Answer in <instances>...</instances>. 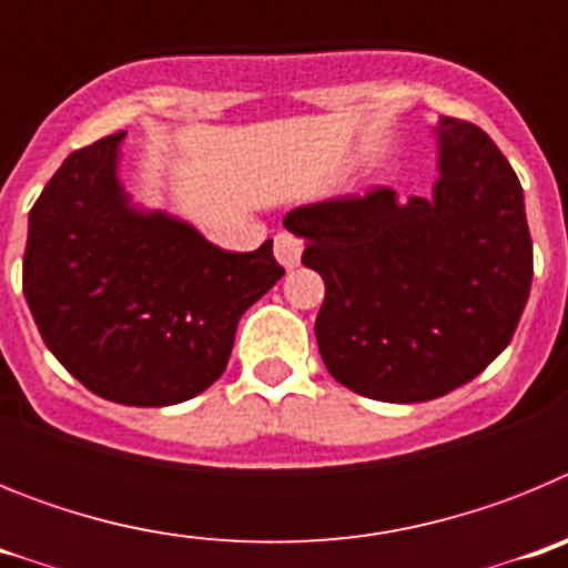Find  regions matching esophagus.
<instances>
[{"instance_id": "1", "label": "esophagus", "mask_w": 568, "mask_h": 568, "mask_svg": "<svg viewBox=\"0 0 568 568\" xmlns=\"http://www.w3.org/2000/svg\"><path fill=\"white\" fill-rule=\"evenodd\" d=\"M301 253H304V244L301 239H295L293 233H278L275 235V258L284 270H295L301 264Z\"/></svg>"}]
</instances>
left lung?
I'll return each mask as SVG.
<instances>
[{
	"label": "left lung",
	"instance_id": "8db88e82",
	"mask_svg": "<svg viewBox=\"0 0 568 568\" xmlns=\"http://www.w3.org/2000/svg\"><path fill=\"white\" fill-rule=\"evenodd\" d=\"M433 195L395 190L290 210L301 264L324 278L315 318L329 375L364 398L418 404L480 375L515 335L531 287L524 190L498 144L438 119Z\"/></svg>",
	"mask_w": 568,
	"mask_h": 568
}]
</instances>
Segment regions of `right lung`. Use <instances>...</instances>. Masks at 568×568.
Returning a JSON list of instances; mask_svg holds the SVG:
<instances>
[{
    "mask_svg": "<svg viewBox=\"0 0 568 568\" xmlns=\"http://www.w3.org/2000/svg\"><path fill=\"white\" fill-rule=\"evenodd\" d=\"M124 135L64 159L28 219L22 290L48 349L99 398L170 406L222 378L239 318L284 275L273 241L215 247L187 222L130 204Z\"/></svg>",
    "mask_w": 568,
    "mask_h": 568,
    "instance_id": "right-lung-1",
    "label": "right lung"
}]
</instances>
